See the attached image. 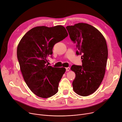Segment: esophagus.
I'll return each instance as SVG.
<instances>
[{"label": "esophagus", "mask_w": 122, "mask_h": 122, "mask_svg": "<svg viewBox=\"0 0 122 122\" xmlns=\"http://www.w3.org/2000/svg\"><path fill=\"white\" fill-rule=\"evenodd\" d=\"M70 68L69 67H67V68H66V71H69Z\"/></svg>", "instance_id": "1"}]
</instances>
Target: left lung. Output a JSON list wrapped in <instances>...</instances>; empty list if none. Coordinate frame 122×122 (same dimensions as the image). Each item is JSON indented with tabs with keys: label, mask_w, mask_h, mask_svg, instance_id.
I'll list each match as a JSON object with an SVG mask.
<instances>
[{
	"label": "left lung",
	"mask_w": 122,
	"mask_h": 122,
	"mask_svg": "<svg viewBox=\"0 0 122 122\" xmlns=\"http://www.w3.org/2000/svg\"><path fill=\"white\" fill-rule=\"evenodd\" d=\"M70 38L76 43L81 55L82 66L73 65L71 69L76 74L72 85L74 92L86 97L97 90L105 73L108 48L105 38L92 25L79 23L66 27Z\"/></svg>",
	"instance_id": "1"
}]
</instances>
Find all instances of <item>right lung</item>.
Segmentation results:
<instances>
[{
  "label": "right lung",
  "instance_id": "obj_1",
  "mask_svg": "<svg viewBox=\"0 0 122 122\" xmlns=\"http://www.w3.org/2000/svg\"><path fill=\"white\" fill-rule=\"evenodd\" d=\"M68 35L61 25L38 26L28 31L18 44L17 58L23 78L38 97L48 98L58 91L59 82L66 69L52 67L46 63L54 44Z\"/></svg>",
  "mask_w": 122,
  "mask_h": 122
}]
</instances>
